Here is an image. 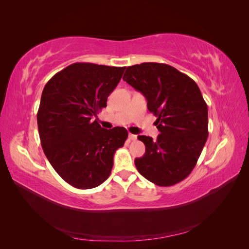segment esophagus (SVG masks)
Listing matches in <instances>:
<instances>
[{
  "label": "esophagus",
  "instance_id": "obj_1",
  "mask_svg": "<svg viewBox=\"0 0 249 249\" xmlns=\"http://www.w3.org/2000/svg\"><path fill=\"white\" fill-rule=\"evenodd\" d=\"M129 139L131 141H135L137 139V136H136V135H134V134H129Z\"/></svg>",
  "mask_w": 249,
  "mask_h": 249
}]
</instances>
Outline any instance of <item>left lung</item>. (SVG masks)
<instances>
[{
	"instance_id": "obj_1",
	"label": "left lung",
	"mask_w": 249,
	"mask_h": 249,
	"mask_svg": "<svg viewBox=\"0 0 249 249\" xmlns=\"http://www.w3.org/2000/svg\"><path fill=\"white\" fill-rule=\"evenodd\" d=\"M124 80L147 100L161 134L138 136L145 154L135 159L141 176L158 186H172L190 175L208 138V106L190 77L164 63L129 66Z\"/></svg>"
}]
</instances>
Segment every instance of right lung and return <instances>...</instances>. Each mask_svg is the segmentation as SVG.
I'll list each match as a JSON object with an SVG mask.
<instances>
[{
	"mask_svg": "<svg viewBox=\"0 0 249 249\" xmlns=\"http://www.w3.org/2000/svg\"><path fill=\"white\" fill-rule=\"evenodd\" d=\"M125 67L77 62L53 76L43 88L37 124L49 162L66 183L91 189L106 180L124 127L103 129L96 114L107 107Z\"/></svg>",
	"mask_w": 249,
	"mask_h": 249,
	"instance_id": "obj_1",
	"label": "right lung"
}]
</instances>
